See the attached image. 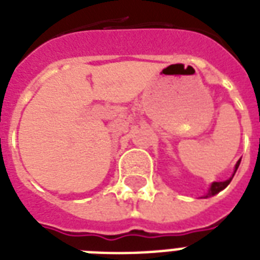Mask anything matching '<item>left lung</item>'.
Listing matches in <instances>:
<instances>
[{"label":"left lung","instance_id":"8db88e82","mask_svg":"<svg viewBox=\"0 0 260 260\" xmlns=\"http://www.w3.org/2000/svg\"><path fill=\"white\" fill-rule=\"evenodd\" d=\"M240 160H242V159H239L238 163L235 165V170H234V174H232V177L228 178L226 181H222V182H213V183L210 185L209 190H208V193H206L205 196H204V197H202V198H208V197H212V196H216V194L220 193L221 190L225 189L226 186H228V185H230V183H231V181H232V178H234V175H235V173H236V170H238L239 165H240Z\"/></svg>","mask_w":260,"mask_h":260}]
</instances>
